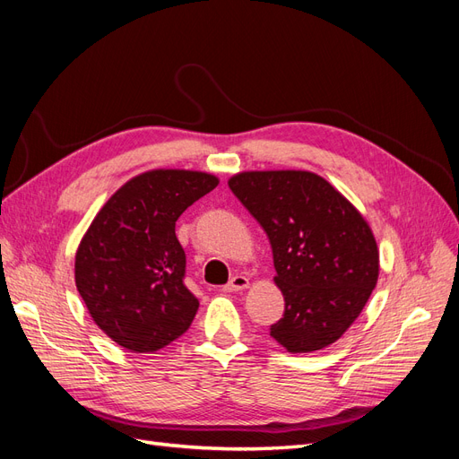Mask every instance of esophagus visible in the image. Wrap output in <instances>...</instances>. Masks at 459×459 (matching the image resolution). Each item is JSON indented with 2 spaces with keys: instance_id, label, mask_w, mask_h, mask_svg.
I'll use <instances>...</instances> for the list:
<instances>
[{
  "instance_id": "obj_1",
  "label": "esophagus",
  "mask_w": 459,
  "mask_h": 459,
  "mask_svg": "<svg viewBox=\"0 0 459 459\" xmlns=\"http://www.w3.org/2000/svg\"><path fill=\"white\" fill-rule=\"evenodd\" d=\"M247 287H248V277L235 273L230 280V283L224 287V290H228V293H235V290H245Z\"/></svg>"
}]
</instances>
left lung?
Masks as SVG:
<instances>
[{
    "mask_svg": "<svg viewBox=\"0 0 459 459\" xmlns=\"http://www.w3.org/2000/svg\"><path fill=\"white\" fill-rule=\"evenodd\" d=\"M228 186L272 245L285 314L270 335L290 354L339 341L379 280V248L368 220L308 170H248Z\"/></svg>",
    "mask_w": 459,
    "mask_h": 459,
    "instance_id": "1",
    "label": "left lung"
}]
</instances>
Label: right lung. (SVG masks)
I'll return each instance as SVG.
<instances>
[{"label":"right lung","mask_w":459,"mask_h":459,"mask_svg":"<svg viewBox=\"0 0 459 459\" xmlns=\"http://www.w3.org/2000/svg\"><path fill=\"white\" fill-rule=\"evenodd\" d=\"M216 186L208 172L147 170L95 214L78 245L74 281L95 325L122 349L157 352L189 329L199 300L184 283L176 220Z\"/></svg>","instance_id":"add662e5"}]
</instances>
